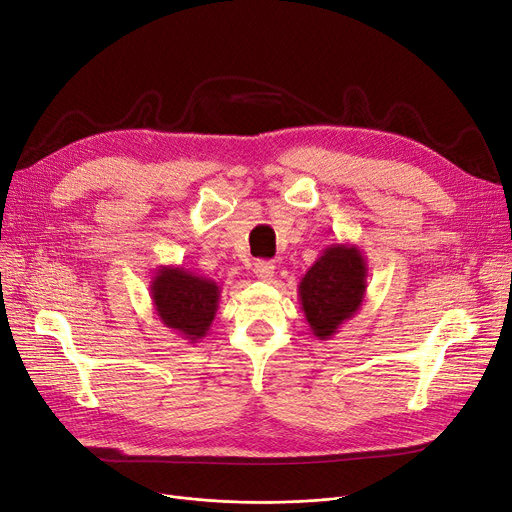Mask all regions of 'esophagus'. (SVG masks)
<instances>
[{"mask_svg": "<svg viewBox=\"0 0 512 512\" xmlns=\"http://www.w3.org/2000/svg\"><path fill=\"white\" fill-rule=\"evenodd\" d=\"M254 275L260 279V281H271L273 275H275V264L269 262V260H258L254 264Z\"/></svg>", "mask_w": 512, "mask_h": 512, "instance_id": "obj_1", "label": "esophagus"}]
</instances>
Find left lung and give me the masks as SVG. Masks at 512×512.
Here are the masks:
<instances>
[{"label":"left lung","instance_id":"1","mask_svg":"<svg viewBox=\"0 0 512 512\" xmlns=\"http://www.w3.org/2000/svg\"><path fill=\"white\" fill-rule=\"evenodd\" d=\"M367 271V260L354 243H333L306 271L298 298L316 339H331L360 310Z\"/></svg>","mask_w":512,"mask_h":512}]
</instances>
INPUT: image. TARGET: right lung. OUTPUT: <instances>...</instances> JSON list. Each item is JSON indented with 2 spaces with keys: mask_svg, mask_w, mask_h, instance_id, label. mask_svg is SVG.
<instances>
[{
  "mask_svg": "<svg viewBox=\"0 0 512 512\" xmlns=\"http://www.w3.org/2000/svg\"><path fill=\"white\" fill-rule=\"evenodd\" d=\"M150 296L160 323L189 344H198L216 316L221 285L183 266H158L150 281Z\"/></svg>",
  "mask_w": 512,
  "mask_h": 512,
  "instance_id": "1",
  "label": "right lung"
}]
</instances>
